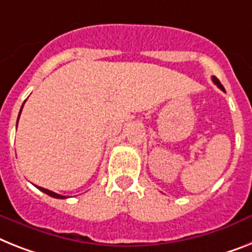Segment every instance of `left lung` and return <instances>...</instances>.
Returning <instances> with one entry per match:
<instances>
[{"label": "left lung", "instance_id": "8db88e82", "mask_svg": "<svg viewBox=\"0 0 252 252\" xmlns=\"http://www.w3.org/2000/svg\"><path fill=\"white\" fill-rule=\"evenodd\" d=\"M213 81H214V84H215V85H216V86L219 87L220 90H223V91H225V90H224V87H223V85L220 84V81H219V80H218V78H216V77H213Z\"/></svg>", "mask_w": 252, "mask_h": 252}]
</instances>
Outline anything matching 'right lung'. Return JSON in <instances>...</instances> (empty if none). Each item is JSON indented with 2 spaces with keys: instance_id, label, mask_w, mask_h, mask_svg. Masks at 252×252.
<instances>
[{
  "instance_id": "add662e5",
  "label": "right lung",
  "mask_w": 252,
  "mask_h": 252,
  "mask_svg": "<svg viewBox=\"0 0 252 252\" xmlns=\"http://www.w3.org/2000/svg\"><path fill=\"white\" fill-rule=\"evenodd\" d=\"M23 105H24V104H23ZM22 109H23V107H22ZM22 109H20V113H22ZM20 113H19V116H20ZM18 121H19V117H18ZM16 126H18V124H16ZM37 188H38L39 190H42L43 193H46V194H49L50 197H54V198H60V199L66 198L65 196H62V194H58V193H55V192H51V190H49V189L42 188V187H37Z\"/></svg>"
}]
</instances>
